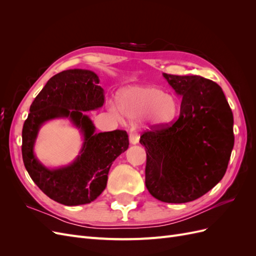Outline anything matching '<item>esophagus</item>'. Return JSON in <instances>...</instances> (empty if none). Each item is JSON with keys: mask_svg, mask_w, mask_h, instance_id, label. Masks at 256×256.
I'll use <instances>...</instances> for the list:
<instances>
[{"mask_svg": "<svg viewBox=\"0 0 256 256\" xmlns=\"http://www.w3.org/2000/svg\"><path fill=\"white\" fill-rule=\"evenodd\" d=\"M138 140H140V136L136 132H130L129 134V141L131 144H138Z\"/></svg>", "mask_w": 256, "mask_h": 256, "instance_id": "esophagus-1", "label": "esophagus"}]
</instances>
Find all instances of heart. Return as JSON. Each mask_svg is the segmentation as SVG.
Here are the masks:
<instances>
[{
	"label": "heart",
	"mask_w": 256,
	"mask_h": 256,
	"mask_svg": "<svg viewBox=\"0 0 256 256\" xmlns=\"http://www.w3.org/2000/svg\"><path fill=\"white\" fill-rule=\"evenodd\" d=\"M118 109L128 118L147 115L154 125L166 126L177 114L176 99L156 86H132L124 90L118 98Z\"/></svg>",
	"instance_id": "heart-1"
}]
</instances>
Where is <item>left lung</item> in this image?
I'll return each mask as SVG.
<instances>
[{"instance_id":"obj_1","label":"left lung","mask_w":256,"mask_h":256,"mask_svg":"<svg viewBox=\"0 0 256 256\" xmlns=\"http://www.w3.org/2000/svg\"><path fill=\"white\" fill-rule=\"evenodd\" d=\"M182 97L178 118L141 136L145 184L161 202L187 203L212 190L226 174L234 147V118L222 88L200 76L164 74Z\"/></svg>"}]
</instances>
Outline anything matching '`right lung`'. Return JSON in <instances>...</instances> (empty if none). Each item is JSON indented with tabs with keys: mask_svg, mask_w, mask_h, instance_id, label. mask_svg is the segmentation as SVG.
Instances as JSON below:
<instances>
[{
	"mask_svg": "<svg viewBox=\"0 0 256 256\" xmlns=\"http://www.w3.org/2000/svg\"><path fill=\"white\" fill-rule=\"evenodd\" d=\"M98 83V76L85 69H69L53 76L30 104L23 125V164L37 187L60 204L76 206L96 200L106 187L113 161L129 146L125 130L95 134L94 124L84 113L104 104V92ZM64 117L80 129L84 142L72 165L50 170L34 154V140L44 122Z\"/></svg>",
	"mask_w": 256,
	"mask_h": 256,
	"instance_id": "1",
	"label": "right lung"
}]
</instances>
